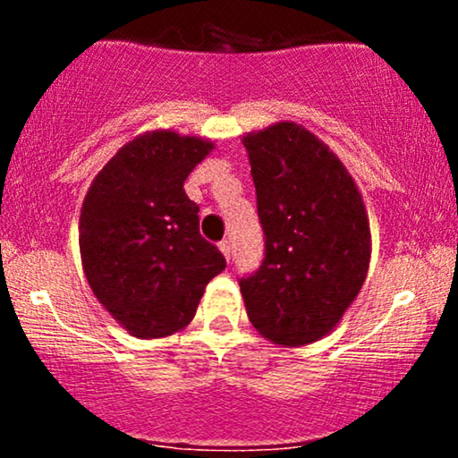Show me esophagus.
<instances>
[{
    "label": "esophagus",
    "mask_w": 458,
    "mask_h": 458,
    "mask_svg": "<svg viewBox=\"0 0 458 458\" xmlns=\"http://www.w3.org/2000/svg\"><path fill=\"white\" fill-rule=\"evenodd\" d=\"M219 251L225 256V260H230V243L225 239L219 241Z\"/></svg>",
    "instance_id": "1"
}]
</instances>
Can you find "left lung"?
Instances as JSON below:
<instances>
[{
  "label": "left lung",
  "instance_id": "obj_1",
  "mask_svg": "<svg viewBox=\"0 0 458 458\" xmlns=\"http://www.w3.org/2000/svg\"><path fill=\"white\" fill-rule=\"evenodd\" d=\"M265 260L239 282L247 317L280 346L325 338L364 286L370 224L353 176L325 141L282 120L243 135Z\"/></svg>",
  "mask_w": 458,
  "mask_h": 458
}]
</instances>
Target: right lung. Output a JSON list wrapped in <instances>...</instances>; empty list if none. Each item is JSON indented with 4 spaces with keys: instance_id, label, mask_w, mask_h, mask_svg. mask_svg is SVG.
Returning <instances> with one entry per match:
<instances>
[{
    "instance_id": "add662e5",
    "label": "right lung",
    "mask_w": 458,
    "mask_h": 458,
    "mask_svg": "<svg viewBox=\"0 0 458 458\" xmlns=\"http://www.w3.org/2000/svg\"><path fill=\"white\" fill-rule=\"evenodd\" d=\"M215 148L170 129L146 131L94 176L79 215V251L94 297L141 340L165 338L196 317L204 288L225 269L199 236L187 176Z\"/></svg>"
}]
</instances>
